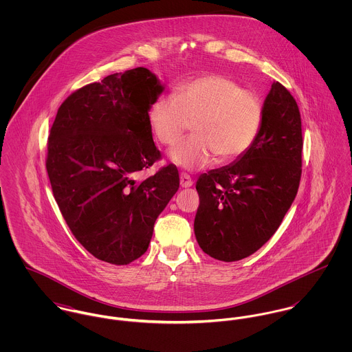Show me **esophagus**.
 Listing matches in <instances>:
<instances>
[{"label":"esophagus","mask_w":352,"mask_h":352,"mask_svg":"<svg viewBox=\"0 0 352 352\" xmlns=\"http://www.w3.org/2000/svg\"><path fill=\"white\" fill-rule=\"evenodd\" d=\"M180 186H182L183 188L191 187V186H192V179H191V176L187 175V173H182V175H180Z\"/></svg>","instance_id":"34e87169"}]
</instances>
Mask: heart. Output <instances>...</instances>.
<instances>
[{
  "instance_id": "obj_1",
  "label": "heart",
  "mask_w": 352,
  "mask_h": 352,
  "mask_svg": "<svg viewBox=\"0 0 352 352\" xmlns=\"http://www.w3.org/2000/svg\"><path fill=\"white\" fill-rule=\"evenodd\" d=\"M148 119L164 146H173L191 122L195 135L170 151V160L186 169H201L215 155L228 162L251 149L261 129L263 101L236 80L210 73L177 85L173 98H158Z\"/></svg>"
}]
</instances>
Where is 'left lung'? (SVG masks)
Instances as JSON below:
<instances>
[{"instance_id":"8db88e82","label":"left lung","mask_w":352,"mask_h":352,"mask_svg":"<svg viewBox=\"0 0 352 352\" xmlns=\"http://www.w3.org/2000/svg\"><path fill=\"white\" fill-rule=\"evenodd\" d=\"M302 145L297 101L275 81L251 149L197 182L199 207L194 230L204 253L221 261H237L272 237L298 192Z\"/></svg>"}]
</instances>
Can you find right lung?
Wrapping results in <instances>:
<instances>
[{
    "mask_svg": "<svg viewBox=\"0 0 352 352\" xmlns=\"http://www.w3.org/2000/svg\"><path fill=\"white\" fill-rule=\"evenodd\" d=\"M162 91L145 67L115 73L73 92L51 126L46 169L54 198L77 241L105 263L141 257L179 190L173 164L135 180L161 160L148 112Z\"/></svg>",
    "mask_w": 352,
    "mask_h": 352,
    "instance_id": "add662e5",
    "label": "right lung"
}]
</instances>
